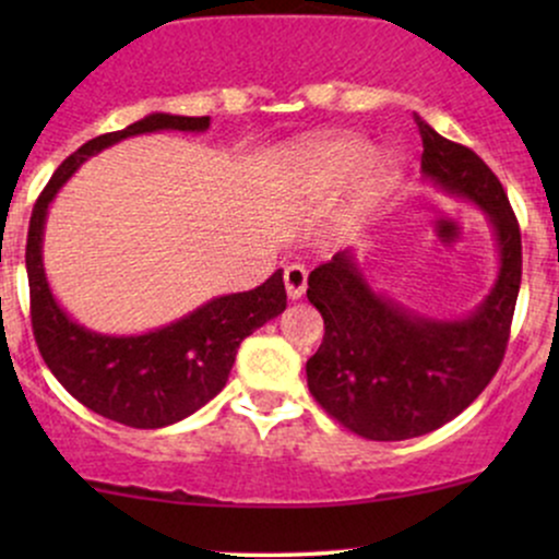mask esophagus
I'll return each mask as SVG.
<instances>
[{
	"mask_svg": "<svg viewBox=\"0 0 559 559\" xmlns=\"http://www.w3.org/2000/svg\"><path fill=\"white\" fill-rule=\"evenodd\" d=\"M284 284H286L288 299H292V301L301 299V294H305V288H307V271H305V267L288 265L284 271Z\"/></svg>",
	"mask_w": 559,
	"mask_h": 559,
	"instance_id": "esophagus-1",
	"label": "esophagus"
}]
</instances>
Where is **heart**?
<instances>
[{
    "instance_id": "1",
    "label": "heart",
    "mask_w": 559,
    "mask_h": 559,
    "mask_svg": "<svg viewBox=\"0 0 559 559\" xmlns=\"http://www.w3.org/2000/svg\"><path fill=\"white\" fill-rule=\"evenodd\" d=\"M373 146L360 136H331L320 141H305L294 150V165L307 183L318 189H338V186L357 181V202L370 207L386 194L396 176V159L378 155L373 160Z\"/></svg>"
}]
</instances>
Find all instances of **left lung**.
<instances>
[{
    "label": "left lung",
    "instance_id": "obj_1",
    "mask_svg": "<svg viewBox=\"0 0 559 559\" xmlns=\"http://www.w3.org/2000/svg\"><path fill=\"white\" fill-rule=\"evenodd\" d=\"M423 176L476 202L499 252L491 292L471 316L436 320L383 297L352 249L307 278V299L323 316V344L307 360V386L344 428L370 441H404L457 418L502 365L521 292V228L502 183L476 152L454 144L415 115Z\"/></svg>",
    "mask_w": 559,
    "mask_h": 559
}]
</instances>
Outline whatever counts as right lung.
Returning a JSON list of instances; mask_svg holds the SVG:
<instances>
[{
  "mask_svg": "<svg viewBox=\"0 0 559 559\" xmlns=\"http://www.w3.org/2000/svg\"><path fill=\"white\" fill-rule=\"evenodd\" d=\"M210 118L152 112L123 131L105 133L75 150L36 199L25 243V271L31 286V325L44 362L57 381L102 418L131 428H165L204 407L226 386L236 349L243 338L286 310L284 271H275L252 292L226 294L197 307L176 323L110 336L75 323L55 299L44 273V223L62 183L118 141L155 131L202 133Z\"/></svg>",
  "mask_w": 559,
  "mask_h": 559,
  "instance_id": "add662e5",
  "label": "right lung"
}]
</instances>
